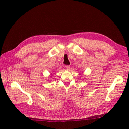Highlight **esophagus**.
<instances>
[{
  "label": "esophagus",
  "instance_id": "1",
  "mask_svg": "<svg viewBox=\"0 0 129 129\" xmlns=\"http://www.w3.org/2000/svg\"><path fill=\"white\" fill-rule=\"evenodd\" d=\"M65 68H66L67 70H69L70 68V65H66V66H65Z\"/></svg>",
  "mask_w": 129,
  "mask_h": 129
}]
</instances>
